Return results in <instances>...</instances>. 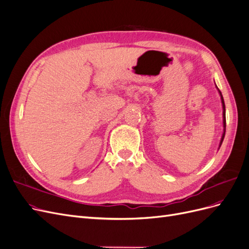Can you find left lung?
I'll return each instance as SVG.
<instances>
[{
	"label": "left lung",
	"instance_id": "obj_1",
	"mask_svg": "<svg viewBox=\"0 0 249 249\" xmlns=\"http://www.w3.org/2000/svg\"><path fill=\"white\" fill-rule=\"evenodd\" d=\"M216 88H217V90H218V92H219V95H220V99H221V104H222V117H223V133H222V136H221V139H220V142H219V147H218V149L220 148V146H221V144H222V141H223V139H224V135H225V126H227V124H225V105H224V101H223V96H222V94H221V92H220V90L218 89V87L216 86Z\"/></svg>",
	"mask_w": 249,
	"mask_h": 249
}]
</instances>
